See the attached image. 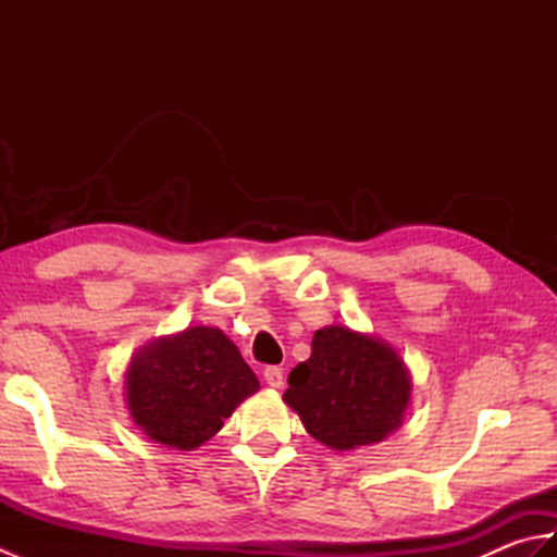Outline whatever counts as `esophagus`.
Wrapping results in <instances>:
<instances>
[{"label": "esophagus", "instance_id": "obj_1", "mask_svg": "<svg viewBox=\"0 0 557 557\" xmlns=\"http://www.w3.org/2000/svg\"><path fill=\"white\" fill-rule=\"evenodd\" d=\"M263 377L268 387L272 389H280L282 385H285V375H282V369H277V366H268V369L263 371Z\"/></svg>", "mask_w": 557, "mask_h": 557}]
</instances>
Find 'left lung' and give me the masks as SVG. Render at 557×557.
Wrapping results in <instances>:
<instances>
[{"label": "left lung", "mask_w": 557, "mask_h": 557, "mask_svg": "<svg viewBox=\"0 0 557 557\" xmlns=\"http://www.w3.org/2000/svg\"><path fill=\"white\" fill-rule=\"evenodd\" d=\"M287 405L318 443L354 449L381 443L399 429L411 381L399 354L373 335L347 325L318 330L311 359L289 373Z\"/></svg>", "instance_id": "left-lung-1"}]
</instances>
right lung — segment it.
I'll return each instance as SVG.
<instances>
[{"instance_id":"1","label":"right lung","mask_w":557,"mask_h":557,"mask_svg":"<svg viewBox=\"0 0 557 557\" xmlns=\"http://www.w3.org/2000/svg\"><path fill=\"white\" fill-rule=\"evenodd\" d=\"M258 387L256 373L222 330L194 325L136 354L126 371V405L150 441L194 449Z\"/></svg>"}]
</instances>
